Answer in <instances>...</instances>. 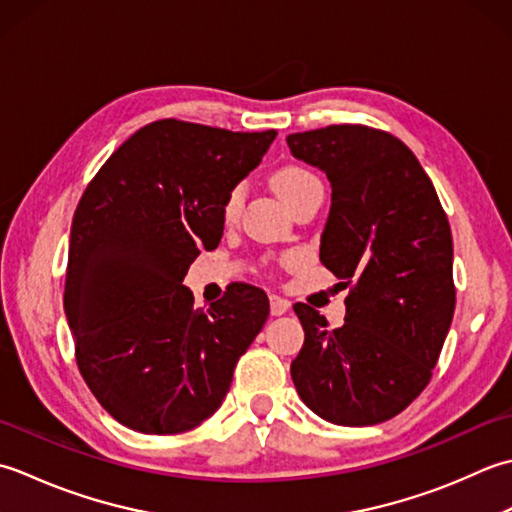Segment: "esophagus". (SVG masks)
<instances>
[{"mask_svg":"<svg viewBox=\"0 0 512 512\" xmlns=\"http://www.w3.org/2000/svg\"><path fill=\"white\" fill-rule=\"evenodd\" d=\"M291 302L283 296H271L269 298V309H271V316H283L285 311H289Z\"/></svg>","mask_w":512,"mask_h":512,"instance_id":"34e87169","label":"esophagus"}]
</instances>
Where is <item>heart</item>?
<instances>
[{
  "instance_id": "obj_1",
  "label": "heart",
  "mask_w": 512,
  "mask_h": 512,
  "mask_svg": "<svg viewBox=\"0 0 512 512\" xmlns=\"http://www.w3.org/2000/svg\"><path fill=\"white\" fill-rule=\"evenodd\" d=\"M271 185H274V190L283 196V201L287 205L298 201V198L305 196L307 192L320 190L322 187L316 174H311L305 168H298V165H285V168L276 170L271 174ZM241 205H243V187L236 185L227 192L223 201V218L227 223L236 221L238 212H241Z\"/></svg>"
}]
</instances>
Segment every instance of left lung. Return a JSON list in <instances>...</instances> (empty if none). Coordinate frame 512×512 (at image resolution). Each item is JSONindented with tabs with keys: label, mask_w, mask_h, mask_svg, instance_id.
Returning <instances> with one entry per match:
<instances>
[{
	"label": "left lung",
	"mask_w": 512,
	"mask_h": 512,
	"mask_svg": "<svg viewBox=\"0 0 512 512\" xmlns=\"http://www.w3.org/2000/svg\"><path fill=\"white\" fill-rule=\"evenodd\" d=\"M296 159L327 174L320 260L349 287L344 325L296 302L305 344L291 380L340 426L402 413L431 380L455 311L453 236L429 174L406 145L369 125L289 134Z\"/></svg>",
	"instance_id": "1"
}]
</instances>
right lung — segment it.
<instances>
[{
	"instance_id": "obj_1",
	"label": "right lung",
	"mask_w": 512,
	"mask_h": 512,
	"mask_svg": "<svg viewBox=\"0 0 512 512\" xmlns=\"http://www.w3.org/2000/svg\"><path fill=\"white\" fill-rule=\"evenodd\" d=\"M276 130L161 119L103 163L70 227L64 309L79 371L114 420L172 435L207 420L263 329V289L236 283L203 311L183 285L223 236V201Z\"/></svg>"
}]
</instances>
